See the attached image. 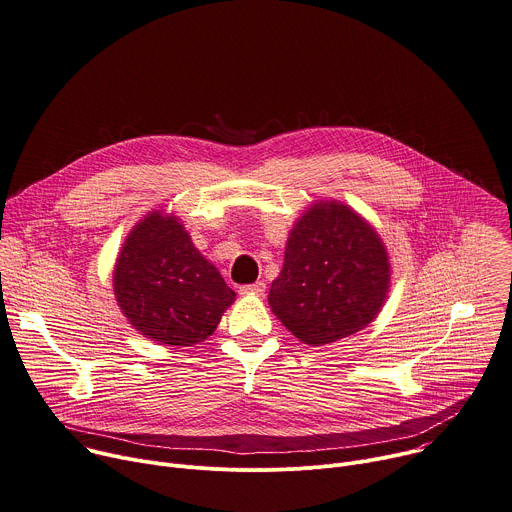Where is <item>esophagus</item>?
Returning <instances> with one entry per match:
<instances>
[{"mask_svg":"<svg viewBox=\"0 0 512 512\" xmlns=\"http://www.w3.org/2000/svg\"><path fill=\"white\" fill-rule=\"evenodd\" d=\"M264 291H266V285H264L262 280L254 282V285L240 287V295H264Z\"/></svg>","mask_w":512,"mask_h":512,"instance_id":"34e87169","label":"esophagus"}]
</instances>
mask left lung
<instances>
[{
    "instance_id": "8db88e82",
    "label": "left lung",
    "mask_w": 512,
    "mask_h": 512,
    "mask_svg": "<svg viewBox=\"0 0 512 512\" xmlns=\"http://www.w3.org/2000/svg\"><path fill=\"white\" fill-rule=\"evenodd\" d=\"M388 282L386 248L374 227L342 203L321 201L295 223L268 303L297 339L323 346L374 321Z\"/></svg>"
}]
</instances>
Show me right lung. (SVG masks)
<instances>
[{
    "label": "right lung",
    "mask_w": 512,
    "mask_h": 512,
    "mask_svg": "<svg viewBox=\"0 0 512 512\" xmlns=\"http://www.w3.org/2000/svg\"><path fill=\"white\" fill-rule=\"evenodd\" d=\"M113 291L128 321L168 346L207 339L236 299L177 217L158 211L128 236L113 270Z\"/></svg>",
    "instance_id": "add662e5"
}]
</instances>
